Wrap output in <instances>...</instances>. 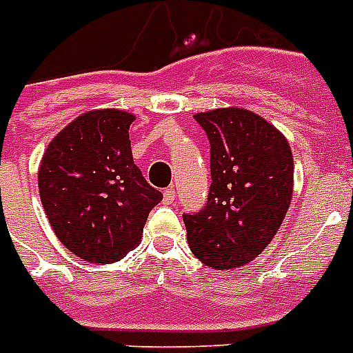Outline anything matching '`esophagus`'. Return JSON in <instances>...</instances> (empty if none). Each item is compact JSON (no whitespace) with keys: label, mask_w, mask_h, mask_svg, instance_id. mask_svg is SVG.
Returning a JSON list of instances; mask_svg holds the SVG:
<instances>
[{"label":"esophagus","mask_w":353,"mask_h":353,"mask_svg":"<svg viewBox=\"0 0 353 353\" xmlns=\"http://www.w3.org/2000/svg\"><path fill=\"white\" fill-rule=\"evenodd\" d=\"M177 198V192L174 187H170V189L164 190V203H174Z\"/></svg>","instance_id":"1"}]
</instances>
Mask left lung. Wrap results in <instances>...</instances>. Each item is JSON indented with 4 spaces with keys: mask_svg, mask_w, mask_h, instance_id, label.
I'll return each instance as SVG.
<instances>
[{
    "mask_svg": "<svg viewBox=\"0 0 353 353\" xmlns=\"http://www.w3.org/2000/svg\"><path fill=\"white\" fill-rule=\"evenodd\" d=\"M211 143V189L183 215L192 254L213 270L252 262L281 228L294 194V157L281 130L245 108L194 114Z\"/></svg>",
    "mask_w": 353,
    "mask_h": 353,
    "instance_id": "left-lung-1",
    "label": "left lung"
}]
</instances>
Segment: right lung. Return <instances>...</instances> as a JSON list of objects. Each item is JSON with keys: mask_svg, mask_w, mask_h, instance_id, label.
Returning <instances> with one entry per match:
<instances>
[{"mask_svg": "<svg viewBox=\"0 0 353 353\" xmlns=\"http://www.w3.org/2000/svg\"><path fill=\"white\" fill-rule=\"evenodd\" d=\"M134 114L90 110L52 138L39 166V194L57 239L90 263H114L137 247L163 200L134 164Z\"/></svg>", "mask_w": 353, "mask_h": 353, "instance_id": "right-lung-1", "label": "right lung"}]
</instances>
